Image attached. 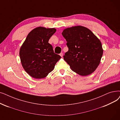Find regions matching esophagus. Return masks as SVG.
<instances>
[{
    "mask_svg": "<svg viewBox=\"0 0 120 120\" xmlns=\"http://www.w3.org/2000/svg\"><path fill=\"white\" fill-rule=\"evenodd\" d=\"M60 55L62 57H63V53H62V52H61V53H60Z\"/></svg>",
    "mask_w": 120,
    "mask_h": 120,
    "instance_id": "34e87169",
    "label": "esophagus"
}]
</instances>
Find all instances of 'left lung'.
Segmentation results:
<instances>
[{"label": "left lung", "instance_id": "8db88e82", "mask_svg": "<svg viewBox=\"0 0 120 120\" xmlns=\"http://www.w3.org/2000/svg\"><path fill=\"white\" fill-rule=\"evenodd\" d=\"M68 51L64 59L77 74L86 76L94 71L100 63L103 54L101 43L92 31L82 26L64 30Z\"/></svg>", "mask_w": 120, "mask_h": 120}]
</instances>
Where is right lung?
I'll return each mask as SVG.
<instances>
[{
  "label": "right lung",
  "mask_w": 120,
  "mask_h": 120,
  "mask_svg": "<svg viewBox=\"0 0 120 120\" xmlns=\"http://www.w3.org/2000/svg\"><path fill=\"white\" fill-rule=\"evenodd\" d=\"M55 28L37 27L28 34L19 50L22 66L34 79H43L52 71L61 56L54 52L49 43L56 32Z\"/></svg>",
  "instance_id": "add662e5"
}]
</instances>
